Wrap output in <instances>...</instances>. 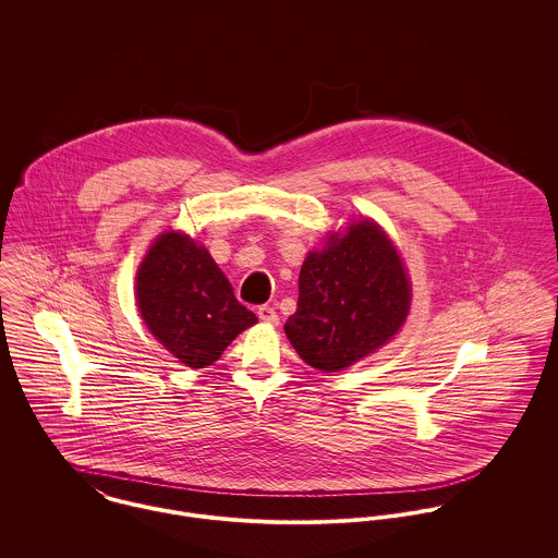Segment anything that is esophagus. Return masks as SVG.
I'll return each instance as SVG.
<instances>
[{
	"mask_svg": "<svg viewBox=\"0 0 558 558\" xmlns=\"http://www.w3.org/2000/svg\"><path fill=\"white\" fill-rule=\"evenodd\" d=\"M257 316H259V319L268 322V324H277V322H279L277 310H275V307H270V305H262V307H257Z\"/></svg>",
	"mask_w": 558,
	"mask_h": 558,
	"instance_id": "obj_1",
	"label": "esophagus"
}]
</instances>
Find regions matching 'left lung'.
Masks as SVG:
<instances>
[{
	"label": "left lung",
	"instance_id": "obj_1",
	"mask_svg": "<svg viewBox=\"0 0 558 558\" xmlns=\"http://www.w3.org/2000/svg\"><path fill=\"white\" fill-rule=\"evenodd\" d=\"M408 310L410 286L396 246L376 223L359 221L307 255L296 312L283 328L307 365L339 372L393 339Z\"/></svg>",
	"mask_w": 558,
	"mask_h": 558
}]
</instances>
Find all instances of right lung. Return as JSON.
Returning a JSON list of instances; mask_svg holds the SVG:
<instances>
[{
    "instance_id": "right-lung-1",
    "label": "right lung",
    "mask_w": 558,
    "mask_h": 558,
    "mask_svg": "<svg viewBox=\"0 0 558 558\" xmlns=\"http://www.w3.org/2000/svg\"><path fill=\"white\" fill-rule=\"evenodd\" d=\"M137 307L160 343L184 365H213L257 318L204 246L162 234L137 272Z\"/></svg>"
}]
</instances>
